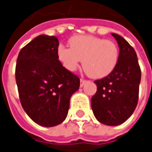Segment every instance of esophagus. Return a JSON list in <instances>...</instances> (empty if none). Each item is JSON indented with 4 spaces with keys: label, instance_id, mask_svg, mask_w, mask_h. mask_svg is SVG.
<instances>
[{
    "label": "esophagus",
    "instance_id": "esophagus-1",
    "mask_svg": "<svg viewBox=\"0 0 152 152\" xmlns=\"http://www.w3.org/2000/svg\"><path fill=\"white\" fill-rule=\"evenodd\" d=\"M86 83V80H84V79H83V78H81L80 79V87H83V84Z\"/></svg>",
    "mask_w": 152,
    "mask_h": 152
}]
</instances>
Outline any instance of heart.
Here are the masks:
<instances>
[{
    "instance_id": "1",
    "label": "heart",
    "mask_w": 152,
    "mask_h": 152,
    "mask_svg": "<svg viewBox=\"0 0 152 152\" xmlns=\"http://www.w3.org/2000/svg\"><path fill=\"white\" fill-rule=\"evenodd\" d=\"M69 48L59 46L58 58L64 67L74 71L83 60V68L90 77L102 78L115 69L119 48L112 41L90 35L74 36L69 41Z\"/></svg>"
}]
</instances>
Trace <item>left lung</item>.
I'll return each instance as SVG.
<instances>
[{
	"label": "left lung",
	"mask_w": 152,
	"mask_h": 152,
	"mask_svg": "<svg viewBox=\"0 0 152 152\" xmlns=\"http://www.w3.org/2000/svg\"><path fill=\"white\" fill-rule=\"evenodd\" d=\"M111 35L120 48L119 61L112 73L94 81L97 91L91 99V107L98 121L115 126L127 121L135 110L141 73L134 48L120 35Z\"/></svg>",
	"instance_id": "8db88e82"
}]
</instances>
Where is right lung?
Returning <instances> with one entry per match:
<instances>
[{
    "mask_svg": "<svg viewBox=\"0 0 152 152\" xmlns=\"http://www.w3.org/2000/svg\"><path fill=\"white\" fill-rule=\"evenodd\" d=\"M56 37L40 35L20 51L16 82L21 106L37 125L52 127L68 115L70 98L80 80L64 68L57 56Z\"/></svg>",
    "mask_w": 152,
    "mask_h": 152,
    "instance_id": "add662e5",
    "label": "right lung"
}]
</instances>
